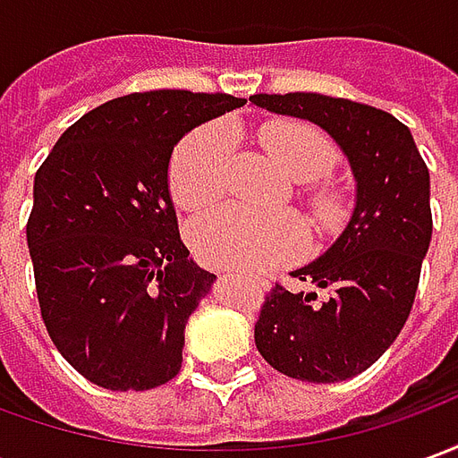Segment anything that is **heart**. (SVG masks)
<instances>
[{
    "label": "heart",
    "mask_w": 458,
    "mask_h": 458,
    "mask_svg": "<svg viewBox=\"0 0 458 458\" xmlns=\"http://www.w3.org/2000/svg\"><path fill=\"white\" fill-rule=\"evenodd\" d=\"M265 149L297 181L324 176L336 166L334 141L307 122H269L259 131ZM238 151V134L230 122L200 127L174 151L169 186L174 200L196 210L218 200L228 189ZM318 210L336 213L334 193H318ZM189 245L193 255L218 269L262 272L307 252V228L294 213H262L245 206H220L191 220Z\"/></svg>",
    "instance_id": "heart-1"
}]
</instances>
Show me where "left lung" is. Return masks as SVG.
<instances>
[{
    "label": "left lung",
    "instance_id": "left-lung-1",
    "mask_svg": "<svg viewBox=\"0 0 458 458\" xmlns=\"http://www.w3.org/2000/svg\"><path fill=\"white\" fill-rule=\"evenodd\" d=\"M275 114L317 124L336 141L355 181V206L334 245L292 272L328 289L272 287L255 345L275 370L307 383H341L393 345L412 311L432 240L429 171L412 131L390 113L321 93L252 95Z\"/></svg>",
    "mask_w": 458,
    "mask_h": 458
}]
</instances>
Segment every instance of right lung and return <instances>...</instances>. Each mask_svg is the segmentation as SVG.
I'll list each match as a JSON object with an SVG mask.
<instances>
[{"label": "right lung", "mask_w": 458, "mask_h": 458, "mask_svg": "<svg viewBox=\"0 0 458 458\" xmlns=\"http://www.w3.org/2000/svg\"><path fill=\"white\" fill-rule=\"evenodd\" d=\"M242 98L149 90L71 124L34 179L26 225L51 341L107 390H151L181 370L183 331L216 275L181 242L174 147Z\"/></svg>", "instance_id": "add662e5"}]
</instances>
